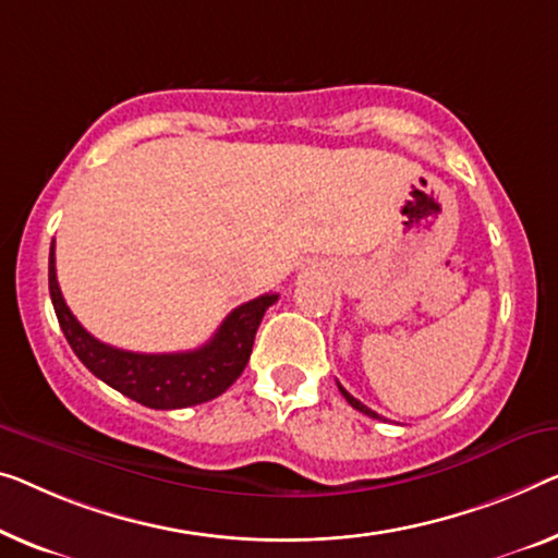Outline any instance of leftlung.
<instances>
[{
    "instance_id": "8db88e82",
    "label": "left lung",
    "mask_w": 558,
    "mask_h": 558,
    "mask_svg": "<svg viewBox=\"0 0 558 558\" xmlns=\"http://www.w3.org/2000/svg\"><path fill=\"white\" fill-rule=\"evenodd\" d=\"M338 388H340V393H343V398H345V401H348V403H351L355 411H361V413H365V415H371V418H378V421H380V415H378L376 411H371V409H368V405H363V403L359 401V398H353V396H351V393H348V390H345L343 386H340V384H338Z\"/></svg>"
}]
</instances>
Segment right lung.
Wrapping results in <instances>:
<instances>
[{
  "label": "right lung",
  "mask_w": 558,
  "mask_h": 558,
  "mask_svg": "<svg viewBox=\"0 0 558 558\" xmlns=\"http://www.w3.org/2000/svg\"><path fill=\"white\" fill-rule=\"evenodd\" d=\"M49 295H52L57 320H60L66 343L87 365L89 373L120 390L122 396L157 411L187 409V405L213 401L226 393L251 361L255 332L265 311L278 301V293H268L235 307L222 320L218 332L195 351L132 353L99 343L66 307L60 282H57L54 240L49 247Z\"/></svg>",
  "instance_id": "1"
}]
</instances>
